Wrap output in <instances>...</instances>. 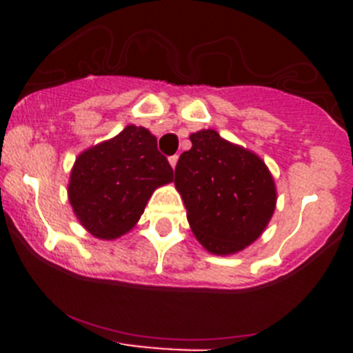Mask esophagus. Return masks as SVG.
<instances>
[{
  "mask_svg": "<svg viewBox=\"0 0 353 353\" xmlns=\"http://www.w3.org/2000/svg\"><path fill=\"white\" fill-rule=\"evenodd\" d=\"M176 162H179V155H171V157H170V164H171V166H176Z\"/></svg>",
  "mask_w": 353,
  "mask_h": 353,
  "instance_id": "34e87169",
  "label": "esophagus"
}]
</instances>
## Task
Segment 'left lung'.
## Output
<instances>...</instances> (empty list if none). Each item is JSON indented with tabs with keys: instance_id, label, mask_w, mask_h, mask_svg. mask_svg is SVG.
<instances>
[{
	"instance_id": "left-lung-1",
	"label": "left lung",
	"mask_w": 353,
	"mask_h": 353,
	"mask_svg": "<svg viewBox=\"0 0 353 353\" xmlns=\"http://www.w3.org/2000/svg\"><path fill=\"white\" fill-rule=\"evenodd\" d=\"M180 155L174 185L187 221L207 251L233 254L252 244L276 208V187L265 162L228 143L215 130L191 134Z\"/></svg>"
}]
</instances>
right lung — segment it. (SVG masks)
<instances>
[{"label":"right lung","instance_id":"add662e5","mask_svg":"<svg viewBox=\"0 0 353 353\" xmlns=\"http://www.w3.org/2000/svg\"><path fill=\"white\" fill-rule=\"evenodd\" d=\"M171 180L173 168L157 150L155 136L129 125L77 157L68 199L92 235L117 239L138 223L152 192Z\"/></svg>","mask_w":353,"mask_h":353}]
</instances>
